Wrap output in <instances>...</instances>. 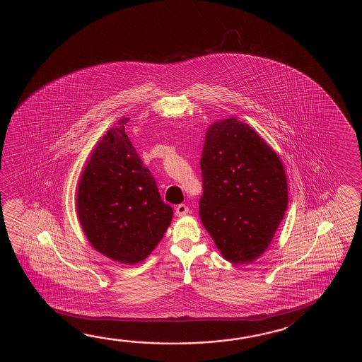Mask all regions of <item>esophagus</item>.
I'll return each instance as SVG.
<instances>
[{"label":"esophagus","instance_id":"34e87169","mask_svg":"<svg viewBox=\"0 0 362 362\" xmlns=\"http://www.w3.org/2000/svg\"><path fill=\"white\" fill-rule=\"evenodd\" d=\"M187 212H189V207L185 206V204H178L176 207V216H178V217L187 215Z\"/></svg>","mask_w":362,"mask_h":362}]
</instances>
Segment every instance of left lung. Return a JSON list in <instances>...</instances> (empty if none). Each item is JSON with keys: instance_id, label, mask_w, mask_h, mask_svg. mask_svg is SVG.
Masks as SVG:
<instances>
[{"instance_id": "left-lung-1", "label": "left lung", "mask_w": 362, "mask_h": 362, "mask_svg": "<svg viewBox=\"0 0 362 362\" xmlns=\"http://www.w3.org/2000/svg\"><path fill=\"white\" fill-rule=\"evenodd\" d=\"M199 215L223 259L248 264L269 247L288 203L277 153L237 117L209 125L200 159Z\"/></svg>"}]
</instances>
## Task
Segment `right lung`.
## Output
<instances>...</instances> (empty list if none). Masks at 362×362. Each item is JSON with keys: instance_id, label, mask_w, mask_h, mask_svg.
<instances>
[{"instance_id": "add662e5", "label": "right lung", "mask_w": 362, "mask_h": 362, "mask_svg": "<svg viewBox=\"0 0 362 362\" xmlns=\"http://www.w3.org/2000/svg\"><path fill=\"white\" fill-rule=\"evenodd\" d=\"M128 120L120 119L93 148L77 184L76 211L94 250L132 265L162 240L173 209L128 139Z\"/></svg>"}]
</instances>
